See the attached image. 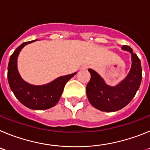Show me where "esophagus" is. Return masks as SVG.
I'll use <instances>...</instances> for the list:
<instances>
[{
    "mask_svg": "<svg viewBox=\"0 0 150 150\" xmlns=\"http://www.w3.org/2000/svg\"><path fill=\"white\" fill-rule=\"evenodd\" d=\"M84 67H85V68H88V65H86V66H84Z\"/></svg>",
    "mask_w": 150,
    "mask_h": 150,
    "instance_id": "esophagus-1",
    "label": "esophagus"
}]
</instances>
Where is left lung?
<instances>
[{
    "label": "left lung",
    "mask_w": 150,
    "mask_h": 150,
    "mask_svg": "<svg viewBox=\"0 0 150 150\" xmlns=\"http://www.w3.org/2000/svg\"><path fill=\"white\" fill-rule=\"evenodd\" d=\"M122 50L132 54V67L126 77L116 86L106 84L96 71L88 69L91 79L87 84L86 95L90 104L99 110L114 112L122 109L133 99L140 87L142 79L140 59L130 46L124 45Z\"/></svg>",
    "instance_id": "left-lung-1"
}]
</instances>
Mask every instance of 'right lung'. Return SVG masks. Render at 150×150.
<instances>
[{
	"mask_svg": "<svg viewBox=\"0 0 150 150\" xmlns=\"http://www.w3.org/2000/svg\"><path fill=\"white\" fill-rule=\"evenodd\" d=\"M35 40L25 42L11 55L8 64V82L13 94L23 105L32 110H47L58 103L66 83L76 72L60 76L51 83L43 86H34L24 81L17 69V58L24 46Z\"/></svg>",
	"mask_w": 150,
	"mask_h": 150,
	"instance_id": "obj_1",
	"label": "right lung"
}]
</instances>
